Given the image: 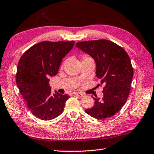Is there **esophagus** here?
<instances>
[{
    "label": "esophagus",
    "instance_id": "obj_1",
    "mask_svg": "<svg viewBox=\"0 0 154 154\" xmlns=\"http://www.w3.org/2000/svg\"><path fill=\"white\" fill-rule=\"evenodd\" d=\"M74 94L79 96V97H84V94H83L81 92H74Z\"/></svg>",
    "mask_w": 154,
    "mask_h": 154
}]
</instances>
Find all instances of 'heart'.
Instances as JSON below:
<instances>
[{
    "label": "heart",
    "instance_id": "1",
    "mask_svg": "<svg viewBox=\"0 0 154 154\" xmlns=\"http://www.w3.org/2000/svg\"><path fill=\"white\" fill-rule=\"evenodd\" d=\"M82 62L88 61V60L94 61V60L92 58H91L89 55H88V54H84L82 56ZM65 63H66V62H64V63L62 64V66H64L65 65Z\"/></svg>",
    "mask_w": 154,
    "mask_h": 154
}]
</instances>
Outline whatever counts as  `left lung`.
<instances>
[{
    "instance_id": "8db88e82",
    "label": "left lung",
    "mask_w": 154,
    "mask_h": 154,
    "mask_svg": "<svg viewBox=\"0 0 154 154\" xmlns=\"http://www.w3.org/2000/svg\"><path fill=\"white\" fill-rule=\"evenodd\" d=\"M77 48L90 55L96 64V76L103 85V97L93 98L92 108L85 112L91 116L103 120L114 116L127 101L130 92L134 70L130 58L122 47L108 40L82 41Z\"/></svg>"
}]
</instances>
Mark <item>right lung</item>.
Instances as JSON below:
<instances>
[{
	"mask_svg": "<svg viewBox=\"0 0 154 154\" xmlns=\"http://www.w3.org/2000/svg\"><path fill=\"white\" fill-rule=\"evenodd\" d=\"M74 41H43L31 46L18 63L16 82L27 107L36 118L51 120L64 111L70 98L57 92L51 94L50 76L57 74L61 62Z\"/></svg>",
	"mask_w": 154,
	"mask_h": 154,
	"instance_id": "right-lung-1",
	"label": "right lung"
}]
</instances>
